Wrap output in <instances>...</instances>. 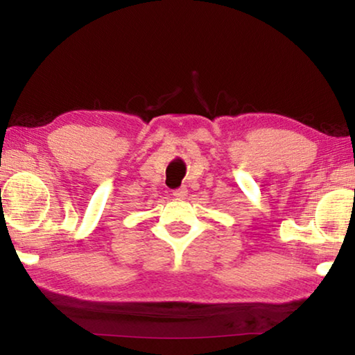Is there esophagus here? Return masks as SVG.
Instances as JSON below:
<instances>
[{"mask_svg": "<svg viewBox=\"0 0 355 355\" xmlns=\"http://www.w3.org/2000/svg\"><path fill=\"white\" fill-rule=\"evenodd\" d=\"M173 196L176 197V198H184V197H186V196H187V189H186V186H182V187H179V189H174Z\"/></svg>", "mask_w": 355, "mask_h": 355, "instance_id": "1", "label": "esophagus"}]
</instances>
